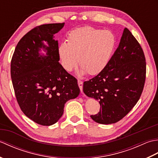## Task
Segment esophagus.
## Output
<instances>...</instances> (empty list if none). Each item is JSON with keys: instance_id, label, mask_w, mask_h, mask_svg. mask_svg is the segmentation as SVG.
Segmentation results:
<instances>
[{"instance_id": "1", "label": "esophagus", "mask_w": 158, "mask_h": 158, "mask_svg": "<svg viewBox=\"0 0 158 158\" xmlns=\"http://www.w3.org/2000/svg\"><path fill=\"white\" fill-rule=\"evenodd\" d=\"M83 81H81V80H78V85H79L80 90H81V92H83Z\"/></svg>"}]
</instances>
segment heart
<instances>
[{
	"instance_id": "b5f03b06",
	"label": "heart",
	"mask_w": 158,
	"mask_h": 158,
	"mask_svg": "<svg viewBox=\"0 0 158 158\" xmlns=\"http://www.w3.org/2000/svg\"><path fill=\"white\" fill-rule=\"evenodd\" d=\"M116 44L112 32L92 27L73 30L67 35V43H61L58 54L62 68L71 72L78 65L82 74L96 75L109 64Z\"/></svg>"
}]
</instances>
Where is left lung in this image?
<instances>
[{"mask_svg": "<svg viewBox=\"0 0 158 158\" xmlns=\"http://www.w3.org/2000/svg\"><path fill=\"white\" fill-rule=\"evenodd\" d=\"M146 77L145 57L141 46L125 28L118 48L109 64L98 75L83 83V92L99 101L94 122L114 123L128 113L139 100Z\"/></svg>", "mask_w": 158, "mask_h": 158, "instance_id": "obj_1", "label": "left lung"}]
</instances>
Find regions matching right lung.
I'll list each match as a JSON object with an SVG mask.
<instances>
[{"label": "right lung", "instance_id": "obj_1", "mask_svg": "<svg viewBox=\"0 0 158 158\" xmlns=\"http://www.w3.org/2000/svg\"><path fill=\"white\" fill-rule=\"evenodd\" d=\"M64 26L48 23L32 29L18 42L11 62L12 83L20 109L42 126L58 122L65 103L80 93L77 79L59 62L58 43L53 35ZM41 48L46 55L40 54Z\"/></svg>", "mask_w": 158, "mask_h": 158}]
</instances>
